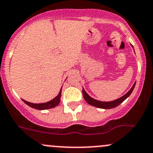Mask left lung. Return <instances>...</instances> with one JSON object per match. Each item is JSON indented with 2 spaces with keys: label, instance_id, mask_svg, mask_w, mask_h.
I'll return each instance as SVG.
<instances>
[{
  "label": "left lung",
  "instance_id": "left-lung-1",
  "mask_svg": "<svg viewBox=\"0 0 153 153\" xmlns=\"http://www.w3.org/2000/svg\"><path fill=\"white\" fill-rule=\"evenodd\" d=\"M131 46L133 47V46L131 45ZM134 48V47H133ZM135 84L136 82L134 83L133 86L131 87L130 90L127 92L126 94H124L123 97H120V98L117 99V100H113V101H110V102H102V101H100V100H97L95 99L92 98L88 94L85 92V91L84 90V88H83V90H82V92H83V97H84V100H85V102H87L88 104H89L90 105H92V106L98 107V108H101V109H112L114 108V107H116L117 106H118L120 104H121L124 100H126L127 98L131 95V94L132 93L133 91L134 87H135Z\"/></svg>",
  "mask_w": 153,
  "mask_h": 153
}]
</instances>
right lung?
<instances>
[{
    "mask_svg": "<svg viewBox=\"0 0 153 153\" xmlns=\"http://www.w3.org/2000/svg\"><path fill=\"white\" fill-rule=\"evenodd\" d=\"M62 88L59 91V94L56 96L55 98H53V100H51V101H49V102H45V103L36 104V103H31V102H27L24 100H22V101L24 102L26 105H27L28 106L32 107V108L36 109V110H47V109L53 108V107L57 106L59 104L60 98H61V95H62Z\"/></svg>",
    "mask_w": 153,
    "mask_h": 153,
    "instance_id": "obj_1",
    "label": "right lung"
}]
</instances>
